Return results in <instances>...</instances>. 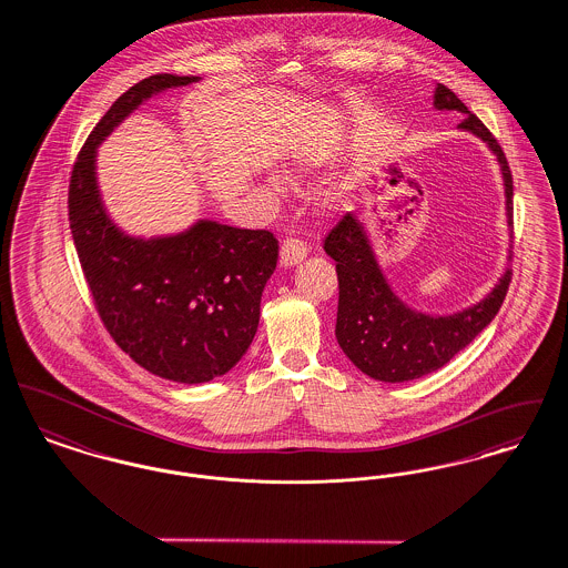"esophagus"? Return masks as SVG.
Wrapping results in <instances>:
<instances>
[{"label": "esophagus", "mask_w": 568, "mask_h": 568, "mask_svg": "<svg viewBox=\"0 0 568 568\" xmlns=\"http://www.w3.org/2000/svg\"><path fill=\"white\" fill-rule=\"evenodd\" d=\"M307 256V245L297 237L284 241L280 247V265L282 267H295L303 258Z\"/></svg>", "instance_id": "obj_1"}]
</instances>
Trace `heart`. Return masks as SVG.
<instances>
[{"label":"heart","instance_id":"heart-1","mask_svg":"<svg viewBox=\"0 0 568 568\" xmlns=\"http://www.w3.org/2000/svg\"><path fill=\"white\" fill-rule=\"evenodd\" d=\"M314 166H316L314 158H310L305 153H295L291 158V162H288V175L293 180H303V178H307L314 171ZM321 207H323V211L337 210L339 207V196L335 192H328V194L321 199Z\"/></svg>","mask_w":568,"mask_h":568}]
</instances>
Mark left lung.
I'll return each instance as SVG.
<instances>
[{
  "label": "left lung",
  "instance_id": "8db88e82",
  "mask_svg": "<svg viewBox=\"0 0 568 568\" xmlns=\"http://www.w3.org/2000/svg\"><path fill=\"white\" fill-rule=\"evenodd\" d=\"M434 106L466 115L457 128L475 134L496 155L505 183L507 224L513 229V178L505 151L483 121L440 83L434 91ZM325 252L335 261L339 282L337 344L363 374L383 383H408L447 365L494 321L510 282L507 265L494 288L477 303L453 314H427L393 291L358 213L344 215L328 233Z\"/></svg>",
  "mask_w": 568,
  "mask_h": 568
}]
</instances>
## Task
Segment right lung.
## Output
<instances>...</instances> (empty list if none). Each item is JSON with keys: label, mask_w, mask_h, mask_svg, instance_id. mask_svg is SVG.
Wrapping results in <instances>:
<instances>
[{"label": "right lung", "mask_w": 568, "mask_h": 568, "mask_svg": "<svg viewBox=\"0 0 568 568\" xmlns=\"http://www.w3.org/2000/svg\"><path fill=\"white\" fill-rule=\"evenodd\" d=\"M199 81L153 74L120 95L79 153L68 192L72 240L104 327L141 367L183 385L224 376L250 348L277 241L207 217L181 233L130 235L102 201L95 164L98 148L139 106Z\"/></svg>", "instance_id": "right-lung-1"}]
</instances>
